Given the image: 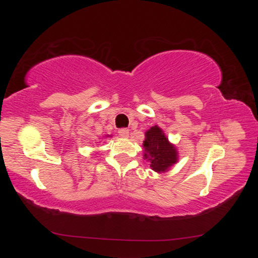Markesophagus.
I'll use <instances>...</instances> for the list:
<instances>
[{"instance_id": "obj_1", "label": "esophagus", "mask_w": 258, "mask_h": 258, "mask_svg": "<svg viewBox=\"0 0 258 258\" xmlns=\"http://www.w3.org/2000/svg\"><path fill=\"white\" fill-rule=\"evenodd\" d=\"M118 134H119L120 138H128L130 132H128L127 128H121V130L118 131Z\"/></svg>"}]
</instances>
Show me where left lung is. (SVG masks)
<instances>
[{
	"label": "left lung",
	"instance_id": "left-lung-1",
	"mask_svg": "<svg viewBox=\"0 0 258 258\" xmlns=\"http://www.w3.org/2000/svg\"><path fill=\"white\" fill-rule=\"evenodd\" d=\"M143 146V158L149 161L152 171L168 172L178 161V151L175 145L169 142L164 131L158 125L151 126L146 132Z\"/></svg>",
	"mask_w": 258,
	"mask_h": 258
}]
</instances>
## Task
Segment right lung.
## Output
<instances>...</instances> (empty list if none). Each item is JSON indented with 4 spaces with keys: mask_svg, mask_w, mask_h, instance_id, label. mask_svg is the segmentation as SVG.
Listing matches in <instances>:
<instances>
[{
    "mask_svg": "<svg viewBox=\"0 0 258 258\" xmlns=\"http://www.w3.org/2000/svg\"><path fill=\"white\" fill-rule=\"evenodd\" d=\"M110 137H111V135H108V134L104 135V138H110Z\"/></svg>",
    "mask_w": 258,
    "mask_h": 258,
    "instance_id": "add662e5",
    "label": "right lung"
}]
</instances>
